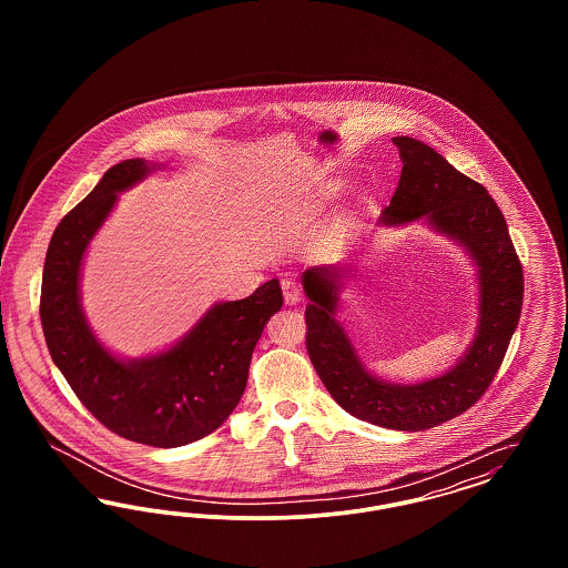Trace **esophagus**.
I'll use <instances>...</instances> for the list:
<instances>
[{
  "label": "esophagus",
  "mask_w": 568,
  "mask_h": 568,
  "mask_svg": "<svg viewBox=\"0 0 568 568\" xmlns=\"http://www.w3.org/2000/svg\"><path fill=\"white\" fill-rule=\"evenodd\" d=\"M281 290H283V297H285V304H287V306H294V304L300 302L302 292H300V287H297L294 281H290V278L281 281Z\"/></svg>",
  "instance_id": "esophagus-1"
}]
</instances>
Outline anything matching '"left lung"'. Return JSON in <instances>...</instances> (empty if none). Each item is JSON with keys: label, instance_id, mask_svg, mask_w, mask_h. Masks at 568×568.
I'll return each instance as SVG.
<instances>
[{"label": "left lung", "instance_id": "obj_1", "mask_svg": "<svg viewBox=\"0 0 568 568\" xmlns=\"http://www.w3.org/2000/svg\"><path fill=\"white\" fill-rule=\"evenodd\" d=\"M403 172L381 227L422 221L468 255L477 283L475 334L440 375L394 383L366 368L345 325L343 292L349 264H322L302 272L306 349L329 396L353 417L389 430L422 433L475 405L496 375L521 313L524 274L507 221L486 187L464 176L426 142L396 135Z\"/></svg>", "mask_w": 568, "mask_h": 568}]
</instances>
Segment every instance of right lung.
<instances>
[{"mask_svg": "<svg viewBox=\"0 0 568 568\" xmlns=\"http://www.w3.org/2000/svg\"><path fill=\"white\" fill-rule=\"evenodd\" d=\"M160 170L165 163L144 158L116 163L61 219L44 260L40 320L54 366L109 430L151 447H181L215 433L241 403L251 355L283 294L272 278L248 297L215 302L160 352H110L82 308L84 257L119 193Z\"/></svg>", "mask_w": 568, "mask_h": 568, "instance_id": "obj_1", "label": "right lung"}]
</instances>
